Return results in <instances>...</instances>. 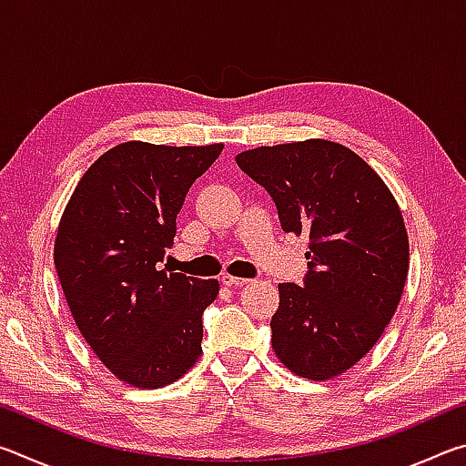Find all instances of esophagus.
<instances>
[{
	"label": "esophagus",
	"instance_id": "34e87169",
	"mask_svg": "<svg viewBox=\"0 0 466 466\" xmlns=\"http://www.w3.org/2000/svg\"><path fill=\"white\" fill-rule=\"evenodd\" d=\"M219 281H222L224 286H228V288H242V286H247V283H248V279L234 278V275H228V273H224L222 279H219Z\"/></svg>",
	"mask_w": 466,
	"mask_h": 466
}]
</instances>
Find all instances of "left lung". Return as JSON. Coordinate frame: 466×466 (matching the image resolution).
<instances>
[{
  "mask_svg": "<svg viewBox=\"0 0 466 466\" xmlns=\"http://www.w3.org/2000/svg\"><path fill=\"white\" fill-rule=\"evenodd\" d=\"M236 162L273 197L283 230L310 238L304 286H278L275 356L299 378L341 376L378 343L403 296L409 236L399 203L337 141L261 146Z\"/></svg>",
  "mask_w": 466,
  "mask_h": 466,
  "instance_id": "obj_1",
  "label": "left lung"
}]
</instances>
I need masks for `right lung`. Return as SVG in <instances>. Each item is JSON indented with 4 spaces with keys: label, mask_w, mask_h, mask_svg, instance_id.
I'll return each instance as SVG.
<instances>
[{
    "label": "right lung",
    "mask_w": 466,
    "mask_h": 466,
    "mask_svg": "<svg viewBox=\"0 0 466 466\" xmlns=\"http://www.w3.org/2000/svg\"><path fill=\"white\" fill-rule=\"evenodd\" d=\"M224 144L125 141L84 172L55 236V269L96 358L125 384L162 389L203 353V310L218 279L160 269L188 188Z\"/></svg>",
    "instance_id": "right-lung-1"
}]
</instances>
